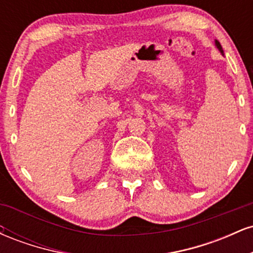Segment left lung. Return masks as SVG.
I'll use <instances>...</instances> for the list:
<instances>
[{"mask_svg": "<svg viewBox=\"0 0 253 253\" xmlns=\"http://www.w3.org/2000/svg\"><path fill=\"white\" fill-rule=\"evenodd\" d=\"M215 46H216V48L217 50L220 51V53L221 54H223V50H222V47H221V45H220V42H217V40H215Z\"/></svg>", "mask_w": 253, "mask_h": 253, "instance_id": "obj_1", "label": "left lung"}]
</instances>
